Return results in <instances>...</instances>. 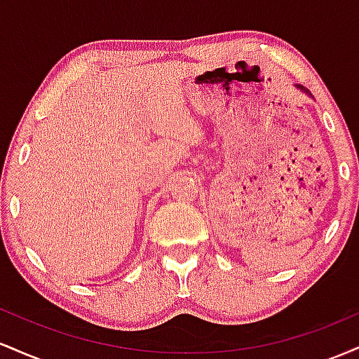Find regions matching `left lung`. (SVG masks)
<instances>
[{"mask_svg": "<svg viewBox=\"0 0 359 359\" xmlns=\"http://www.w3.org/2000/svg\"><path fill=\"white\" fill-rule=\"evenodd\" d=\"M295 88H297V89H300V90H302V93H306V94H309V96H311V97H312V94H311V93H309V90H307L306 88H304V86H300V84H295Z\"/></svg>", "mask_w": 359, "mask_h": 359, "instance_id": "obj_1", "label": "left lung"}]
</instances>
